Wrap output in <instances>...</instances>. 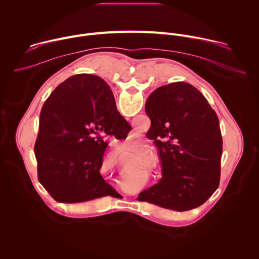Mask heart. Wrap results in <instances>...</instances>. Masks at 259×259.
I'll return each mask as SVG.
<instances>
[{
    "label": "heart",
    "instance_id": "obj_1",
    "mask_svg": "<svg viewBox=\"0 0 259 259\" xmlns=\"http://www.w3.org/2000/svg\"><path fill=\"white\" fill-rule=\"evenodd\" d=\"M132 152L135 153V154H139V155H143V154H146L147 153V145L146 144H139V145H136L134 146L132 149ZM141 159L143 160H149V156L146 155H143L141 156Z\"/></svg>",
    "mask_w": 259,
    "mask_h": 259
}]
</instances>
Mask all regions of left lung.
Listing matches in <instances>:
<instances>
[{
  "instance_id": "8db88e82",
  "label": "left lung",
  "mask_w": 259,
  "mask_h": 259,
  "mask_svg": "<svg viewBox=\"0 0 259 259\" xmlns=\"http://www.w3.org/2000/svg\"><path fill=\"white\" fill-rule=\"evenodd\" d=\"M145 113L152 122L146 137L158 149L162 178L137 200L179 212L201 206L220 180L223 137L214 109L196 87L175 82L149 96Z\"/></svg>"
}]
</instances>
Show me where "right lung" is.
I'll list each match as a JSON object with an SVG mask.
<instances>
[{
	"label": "right lung",
	"instance_id": "1",
	"mask_svg": "<svg viewBox=\"0 0 259 259\" xmlns=\"http://www.w3.org/2000/svg\"><path fill=\"white\" fill-rule=\"evenodd\" d=\"M34 144L38 178L60 203L120 197L100 174L107 146L103 134L124 139L131 131L113 93L94 75H75L45 101Z\"/></svg>",
	"mask_w": 259,
	"mask_h": 259
}]
</instances>
